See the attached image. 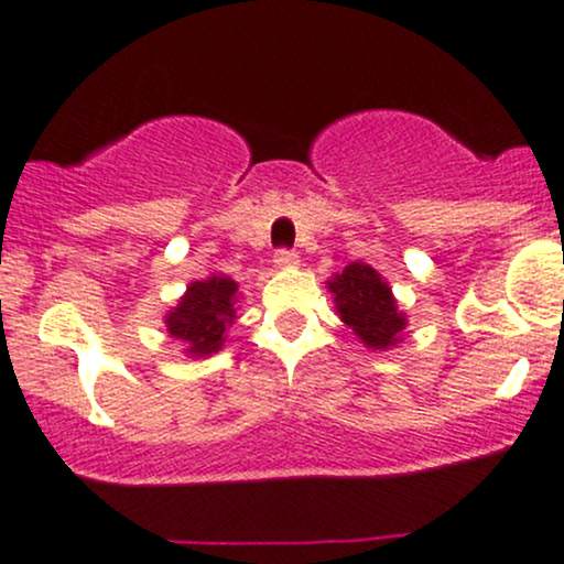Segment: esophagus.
Returning <instances> with one entry per match:
<instances>
[{
	"mask_svg": "<svg viewBox=\"0 0 564 564\" xmlns=\"http://www.w3.org/2000/svg\"><path fill=\"white\" fill-rule=\"evenodd\" d=\"M273 262H275V268H294V264H296V251L278 249Z\"/></svg>",
	"mask_w": 564,
	"mask_h": 564,
	"instance_id": "34e87169",
	"label": "esophagus"
}]
</instances>
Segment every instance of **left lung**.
I'll return each instance as SVG.
<instances>
[{"label": "left lung", "instance_id": "8db88e82", "mask_svg": "<svg viewBox=\"0 0 564 564\" xmlns=\"http://www.w3.org/2000/svg\"><path fill=\"white\" fill-rule=\"evenodd\" d=\"M328 291L334 294L341 323H347L368 349L384 352L403 341L405 313L398 310L390 283L371 264L349 262L328 281Z\"/></svg>", "mask_w": 564, "mask_h": 564}]
</instances>
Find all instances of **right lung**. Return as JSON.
<instances>
[{
  "label": "right lung",
  "mask_w": 564,
  "mask_h": 564,
  "mask_svg": "<svg viewBox=\"0 0 564 564\" xmlns=\"http://www.w3.org/2000/svg\"><path fill=\"white\" fill-rule=\"evenodd\" d=\"M238 283L232 278L215 273L204 281L187 283L177 307L164 315L166 334L183 345L191 358L215 355L225 345V332L236 321Z\"/></svg>",
  "instance_id": "right-lung-1"
}]
</instances>
